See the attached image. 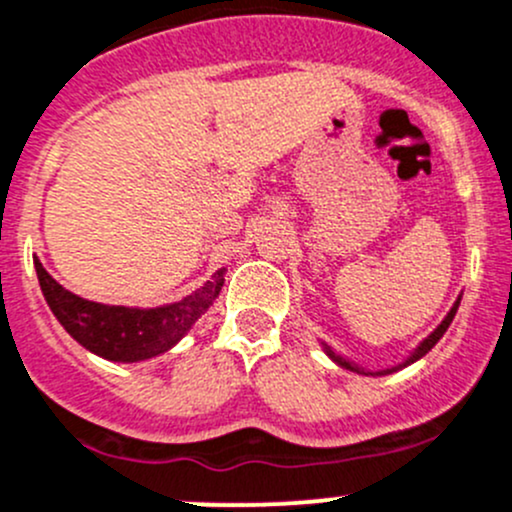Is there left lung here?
I'll return each instance as SVG.
<instances>
[{
  "instance_id": "8db88e82",
  "label": "left lung",
  "mask_w": 512,
  "mask_h": 512,
  "mask_svg": "<svg viewBox=\"0 0 512 512\" xmlns=\"http://www.w3.org/2000/svg\"><path fill=\"white\" fill-rule=\"evenodd\" d=\"M459 301H461V299H456V304H454V306H451V311H449V314H446V319H444V321H441V324H439L437 328H434V331H432V333H429V336H427V338H424V341H422V343H419V346H417V351H414V353L410 355V358H407V360H405V363H402V365H397V368H387V370H380V373H370V375H387V373H395V370L405 368V365H410V363H414V360H419V358H422V355H424V353H429V351H432V348H434V346H437V341H439V338H441V336H444V333H446V328H449V324H451V321H454V316H456V309H459ZM324 351H326L328 355H331V358H333V360H336V363H338V365H341V368H346V370H353V373H363V375H368V373H365V370H363V368H358V365L348 363V360H346V358H341V355H336V353H333V351H331V348H328V346H324Z\"/></svg>"
}]
</instances>
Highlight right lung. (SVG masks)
Instances as JSON below:
<instances>
[{"instance_id":"add662e5","label":"right lung","mask_w":512,"mask_h":512,"mask_svg":"<svg viewBox=\"0 0 512 512\" xmlns=\"http://www.w3.org/2000/svg\"><path fill=\"white\" fill-rule=\"evenodd\" d=\"M34 267L43 297L61 326L83 348L117 363H137L176 346L201 314H206L225 282V270H218L211 282L176 304L159 309H129L80 299L43 270L39 260H34Z\"/></svg>"}]
</instances>
